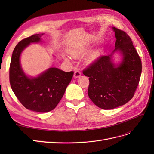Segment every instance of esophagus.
<instances>
[{
  "label": "esophagus",
  "mask_w": 154,
  "mask_h": 154,
  "mask_svg": "<svg viewBox=\"0 0 154 154\" xmlns=\"http://www.w3.org/2000/svg\"><path fill=\"white\" fill-rule=\"evenodd\" d=\"M81 76V72L79 71H76L74 73V78H79Z\"/></svg>",
  "instance_id": "obj_1"
}]
</instances>
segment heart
I'll use <instances>...</instances> for the list:
<instances>
[{
    "mask_svg": "<svg viewBox=\"0 0 154 154\" xmlns=\"http://www.w3.org/2000/svg\"><path fill=\"white\" fill-rule=\"evenodd\" d=\"M87 51H88V49L87 48H79V49H76L73 50L71 52V54H72V55L74 56V57H78V56H81V55H83V54H86L87 53ZM97 56H98V53H97V52L92 53L87 59L88 62L91 63V62L94 61V60H95L96 59ZM65 60H66L67 62L69 61V59L68 58H65Z\"/></svg>",
    "mask_w": 154,
    "mask_h": 154,
    "instance_id": "obj_1",
    "label": "heart"
}]
</instances>
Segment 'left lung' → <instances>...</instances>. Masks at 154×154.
I'll return each instance as SVG.
<instances>
[{
  "instance_id": "8db88e82",
  "label": "left lung",
  "mask_w": 154,
  "mask_h": 154,
  "mask_svg": "<svg viewBox=\"0 0 154 154\" xmlns=\"http://www.w3.org/2000/svg\"><path fill=\"white\" fill-rule=\"evenodd\" d=\"M115 49L110 55L102 56L83 71L89 77L88 95L96 106L113 109L131 100L138 86L142 71L140 57L127 32L115 27ZM122 54V62L116 66L111 56L116 51Z\"/></svg>"
}]
</instances>
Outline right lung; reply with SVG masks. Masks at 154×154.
Segmentation results:
<instances>
[{"mask_svg":"<svg viewBox=\"0 0 154 154\" xmlns=\"http://www.w3.org/2000/svg\"><path fill=\"white\" fill-rule=\"evenodd\" d=\"M44 34L33 35L20 41L12 54L10 67V82L17 99L27 109L37 112H48L57 106L74 74L51 67L35 78L23 72L20 54L31 43L39 42Z\"/></svg>","mask_w":154,"mask_h":154,"instance_id":"add662e5","label":"right lung"}]
</instances>
